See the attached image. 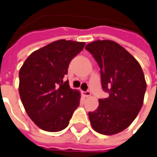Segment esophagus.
Listing matches in <instances>:
<instances>
[{
	"instance_id": "1",
	"label": "esophagus",
	"mask_w": 157,
	"mask_h": 157,
	"mask_svg": "<svg viewBox=\"0 0 157 157\" xmlns=\"http://www.w3.org/2000/svg\"><path fill=\"white\" fill-rule=\"evenodd\" d=\"M82 95L85 98H88L91 96V93L89 91H86V92H82Z\"/></svg>"
}]
</instances>
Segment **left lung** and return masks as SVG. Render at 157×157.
I'll return each instance as SVG.
<instances>
[{
    "label": "left lung",
    "instance_id": "left-lung-1",
    "mask_svg": "<svg viewBox=\"0 0 157 157\" xmlns=\"http://www.w3.org/2000/svg\"><path fill=\"white\" fill-rule=\"evenodd\" d=\"M100 68L102 88L109 94L88 113L96 132L113 135L130 126L141 109L146 82L139 62L117 42L95 40L86 46Z\"/></svg>",
    "mask_w": 157,
    "mask_h": 157
}]
</instances>
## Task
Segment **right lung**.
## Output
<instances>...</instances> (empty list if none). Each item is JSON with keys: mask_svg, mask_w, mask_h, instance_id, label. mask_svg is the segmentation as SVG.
I'll return each mask as SVG.
<instances>
[{"mask_svg": "<svg viewBox=\"0 0 157 157\" xmlns=\"http://www.w3.org/2000/svg\"><path fill=\"white\" fill-rule=\"evenodd\" d=\"M85 42L59 40L32 52L19 71V95L29 118L48 132L67 127L81 94L64 82L69 63Z\"/></svg>", "mask_w": 157, "mask_h": 157, "instance_id": "1", "label": "right lung"}]
</instances>
